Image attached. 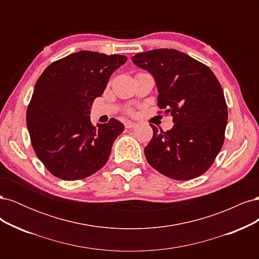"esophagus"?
I'll return each instance as SVG.
<instances>
[{
    "label": "esophagus",
    "instance_id": "esophagus-1",
    "mask_svg": "<svg viewBox=\"0 0 259 259\" xmlns=\"http://www.w3.org/2000/svg\"><path fill=\"white\" fill-rule=\"evenodd\" d=\"M124 125H125V127H126V128H133V127H135L137 124L134 123V122H131V121H125Z\"/></svg>",
    "mask_w": 259,
    "mask_h": 259
}]
</instances>
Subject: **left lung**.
<instances>
[{"label": "left lung", "instance_id": "1", "mask_svg": "<svg viewBox=\"0 0 259 259\" xmlns=\"http://www.w3.org/2000/svg\"><path fill=\"white\" fill-rule=\"evenodd\" d=\"M132 60L153 75L158 106L174 122L166 132L150 124L153 136L145 148L148 163L176 180L204 174L224 145L228 119L217 77L204 64L173 49L139 53Z\"/></svg>", "mask_w": 259, "mask_h": 259}]
</instances>
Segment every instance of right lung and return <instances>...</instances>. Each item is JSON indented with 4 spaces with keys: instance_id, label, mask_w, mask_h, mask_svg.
I'll return each mask as SVG.
<instances>
[{
    "instance_id": "1",
    "label": "right lung",
    "mask_w": 259,
    "mask_h": 259,
    "mask_svg": "<svg viewBox=\"0 0 259 259\" xmlns=\"http://www.w3.org/2000/svg\"><path fill=\"white\" fill-rule=\"evenodd\" d=\"M126 60L122 55L81 51L54 61L38 77L27 127L36 156L54 176L79 180L107 163L124 125L110 119L95 127L91 106Z\"/></svg>"
}]
</instances>
